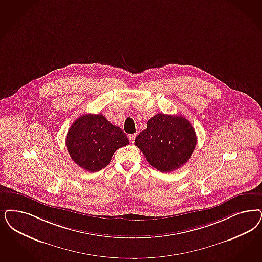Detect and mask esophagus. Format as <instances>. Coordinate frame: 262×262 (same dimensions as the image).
Masks as SVG:
<instances>
[{
    "instance_id": "34e87169",
    "label": "esophagus",
    "mask_w": 262,
    "mask_h": 262,
    "mask_svg": "<svg viewBox=\"0 0 262 262\" xmlns=\"http://www.w3.org/2000/svg\"><path fill=\"white\" fill-rule=\"evenodd\" d=\"M136 135L135 134H132V135H128L127 137H128V139H129V141L133 143L134 141H135V139H136Z\"/></svg>"
}]
</instances>
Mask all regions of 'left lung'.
<instances>
[{
    "label": "left lung",
    "instance_id": "1",
    "mask_svg": "<svg viewBox=\"0 0 262 262\" xmlns=\"http://www.w3.org/2000/svg\"><path fill=\"white\" fill-rule=\"evenodd\" d=\"M196 143V133L189 120L163 113L151 118L147 128L135 140L148 163L161 172H171L184 165Z\"/></svg>",
    "mask_w": 262,
    "mask_h": 262
}]
</instances>
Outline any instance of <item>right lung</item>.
Returning a JSON list of instances; mask_svg holds the SVG:
<instances>
[{
  "label": "right lung",
  "instance_id": "right-lung-1",
  "mask_svg": "<svg viewBox=\"0 0 262 262\" xmlns=\"http://www.w3.org/2000/svg\"><path fill=\"white\" fill-rule=\"evenodd\" d=\"M126 134L102 114H84L68 132L66 145L72 161L89 172L101 170L115 151L128 144Z\"/></svg>",
  "mask_w": 262,
  "mask_h": 262
}]
</instances>
